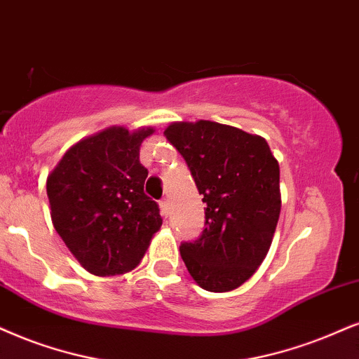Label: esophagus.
Listing matches in <instances>:
<instances>
[{"label": "esophagus", "instance_id": "1", "mask_svg": "<svg viewBox=\"0 0 359 359\" xmlns=\"http://www.w3.org/2000/svg\"><path fill=\"white\" fill-rule=\"evenodd\" d=\"M159 208H161V213L168 216L170 215V200L168 198H163L161 201H159Z\"/></svg>", "mask_w": 359, "mask_h": 359}]
</instances>
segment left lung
<instances>
[{"mask_svg": "<svg viewBox=\"0 0 359 359\" xmlns=\"http://www.w3.org/2000/svg\"><path fill=\"white\" fill-rule=\"evenodd\" d=\"M165 136L184 158L205 210V229L181 258L203 290L241 286L266 258L281 211L280 165L261 136L213 121L172 123Z\"/></svg>", "mask_w": 359, "mask_h": 359, "instance_id": "1", "label": "left lung"}]
</instances>
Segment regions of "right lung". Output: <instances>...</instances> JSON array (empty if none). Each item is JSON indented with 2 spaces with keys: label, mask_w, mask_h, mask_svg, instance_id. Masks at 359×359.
<instances>
[{
  "label": "right lung",
  "mask_w": 359,
  "mask_h": 359,
  "mask_svg": "<svg viewBox=\"0 0 359 359\" xmlns=\"http://www.w3.org/2000/svg\"><path fill=\"white\" fill-rule=\"evenodd\" d=\"M153 128H109L69 148L51 171L46 193L56 233L96 276L131 271L163 224L146 196L140 146Z\"/></svg>",
  "instance_id": "1"
}]
</instances>
